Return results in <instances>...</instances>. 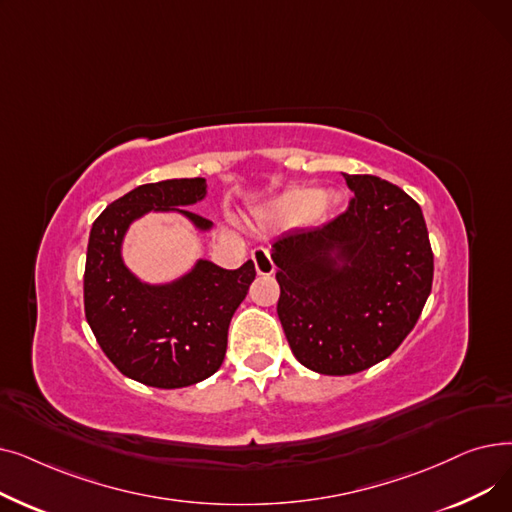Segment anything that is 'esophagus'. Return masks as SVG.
<instances>
[{
    "mask_svg": "<svg viewBox=\"0 0 512 512\" xmlns=\"http://www.w3.org/2000/svg\"><path fill=\"white\" fill-rule=\"evenodd\" d=\"M251 259H253V263H255V272H257L259 276H272V274L276 272V265H274V261H272V255H270V251H267L265 247L253 249Z\"/></svg>",
    "mask_w": 512,
    "mask_h": 512,
    "instance_id": "1",
    "label": "esophagus"
}]
</instances>
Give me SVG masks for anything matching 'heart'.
I'll return each mask as SVG.
<instances>
[{
  "label": "heart",
  "mask_w": 512,
  "mask_h": 512,
  "mask_svg": "<svg viewBox=\"0 0 512 512\" xmlns=\"http://www.w3.org/2000/svg\"><path fill=\"white\" fill-rule=\"evenodd\" d=\"M342 207V195H326L319 188H290L261 209V218L278 226H297L324 211Z\"/></svg>",
  "instance_id": "b5f03b06"
}]
</instances>
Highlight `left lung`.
Segmentation results:
<instances>
[{"mask_svg":"<svg viewBox=\"0 0 512 512\" xmlns=\"http://www.w3.org/2000/svg\"><path fill=\"white\" fill-rule=\"evenodd\" d=\"M355 197L336 220L274 242L278 317L307 369L351 375L390 357L432 292L421 207L378 176L344 174Z\"/></svg>","mask_w":512,"mask_h":512,"instance_id":"obj_1","label":"left lung"}]
</instances>
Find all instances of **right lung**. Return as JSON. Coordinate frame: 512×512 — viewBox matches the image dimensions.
<instances>
[{
  "mask_svg": "<svg viewBox=\"0 0 512 512\" xmlns=\"http://www.w3.org/2000/svg\"><path fill=\"white\" fill-rule=\"evenodd\" d=\"M207 195L205 178L141 184L107 205L93 222L85 265V315L110 359L130 380L153 388L203 382L226 357L228 326L245 301L255 265L224 270L199 259L191 272L168 284L134 276L122 259L128 226L149 211H176L197 230L213 222L188 211Z\"/></svg>",
  "mask_w": 512,
  "mask_h": 512,
  "instance_id": "right-lung-1",
  "label": "right lung"
}]
</instances>
